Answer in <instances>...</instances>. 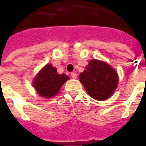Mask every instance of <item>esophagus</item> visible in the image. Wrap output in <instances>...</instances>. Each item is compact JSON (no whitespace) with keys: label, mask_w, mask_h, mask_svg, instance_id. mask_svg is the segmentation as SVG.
Returning a JSON list of instances; mask_svg holds the SVG:
<instances>
[{"label":"esophagus","mask_w":146,"mask_h":146,"mask_svg":"<svg viewBox=\"0 0 146 146\" xmlns=\"http://www.w3.org/2000/svg\"><path fill=\"white\" fill-rule=\"evenodd\" d=\"M71 77L73 78V79H76V77H77V75H76V73H71Z\"/></svg>","instance_id":"esophagus-1"}]
</instances>
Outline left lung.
Masks as SVG:
<instances>
[{
	"label": "left lung",
	"mask_w": 146,
	"mask_h": 146,
	"mask_svg": "<svg viewBox=\"0 0 146 146\" xmlns=\"http://www.w3.org/2000/svg\"><path fill=\"white\" fill-rule=\"evenodd\" d=\"M80 81L94 99L104 101L113 95L118 84L117 73L110 65L92 59L85 70L80 73Z\"/></svg>",
	"instance_id": "8db88e82"
}]
</instances>
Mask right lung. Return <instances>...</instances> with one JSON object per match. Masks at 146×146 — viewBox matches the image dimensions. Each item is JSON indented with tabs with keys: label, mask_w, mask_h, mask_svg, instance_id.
Returning <instances> with one entry per match:
<instances>
[{
	"label": "right lung",
	"mask_w": 146,
	"mask_h": 146,
	"mask_svg": "<svg viewBox=\"0 0 146 146\" xmlns=\"http://www.w3.org/2000/svg\"><path fill=\"white\" fill-rule=\"evenodd\" d=\"M69 80L66 74H58L55 67L47 64L37 73L33 85L38 95L44 98H52L57 95L61 87Z\"/></svg>",
	"instance_id": "1"
}]
</instances>
